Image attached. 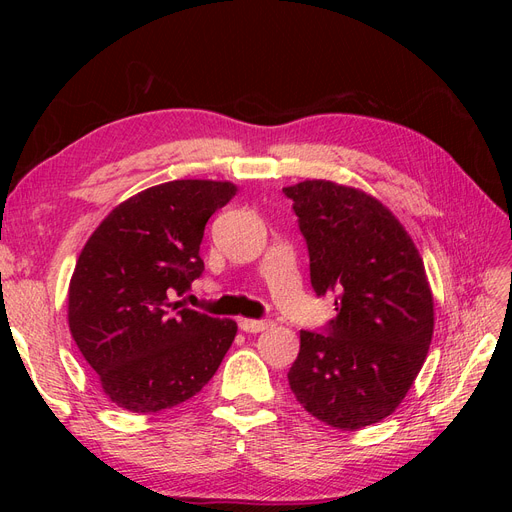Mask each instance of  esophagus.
Listing matches in <instances>:
<instances>
[{
  "instance_id": "esophagus-1",
  "label": "esophagus",
  "mask_w": 512,
  "mask_h": 512,
  "mask_svg": "<svg viewBox=\"0 0 512 512\" xmlns=\"http://www.w3.org/2000/svg\"><path fill=\"white\" fill-rule=\"evenodd\" d=\"M271 327V320H250V318H241L239 320V329L243 333H260Z\"/></svg>"
}]
</instances>
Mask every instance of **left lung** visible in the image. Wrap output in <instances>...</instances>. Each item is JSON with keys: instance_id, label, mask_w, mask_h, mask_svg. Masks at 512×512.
Here are the masks:
<instances>
[{"instance_id": "left-lung-1", "label": "left lung", "mask_w": 512, "mask_h": 512, "mask_svg": "<svg viewBox=\"0 0 512 512\" xmlns=\"http://www.w3.org/2000/svg\"><path fill=\"white\" fill-rule=\"evenodd\" d=\"M307 243L309 280L335 297L322 331H301L288 371L299 404L322 423L361 429L389 416L421 371L433 335L423 258L380 200L333 181L284 188Z\"/></svg>"}]
</instances>
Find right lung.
Masks as SVG:
<instances>
[{"label":"right lung","mask_w":512,"mask_h":512,"mask_svg":"<svg viewBox=\"0 0 512 512\" xmlns=\"http://www.w3.org/2000/svg\"><path fill=\"white\" fill-rule=\"evenodd\" d=\"M235 192L228 181L205 179L153 185L115 207L85 243L70 282L68 322L119 408H173L218 371L237 322L175 297L203 275L205 226Z\"/></svg>","instance_id":"right-lung-1"}]
</instances>
